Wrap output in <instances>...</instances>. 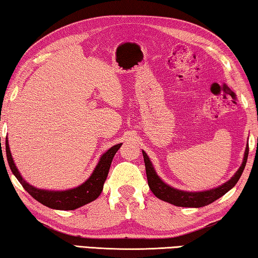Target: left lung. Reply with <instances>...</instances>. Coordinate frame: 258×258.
<instances>
[{"instance_id":"obj_1","label":"left lung","mask_w":258,"mask_h":258,"mask_svg":"<svg viewBox=\"0 0 258 258\" xmlns=\"http://www.w3.org/2000/svg\"><path fill=\"white\" fill-rule=\"evenodd\" d=\"M248 152H249V148H248V145H247L246 150H244L242 164L240 165L238 171L234 173V175L231 177L228 182H225L223 184L218 185L216 187H213L211 190L192 192V191L178 190V189H175V187L168 185L167 183H165L158 176V174L156 173L154 165H152V163L150 161L149 157H148L146 152L142 150L143 158H145L148 184H149L150 190L154 192L156 197L159 198L160 200H163V202L172 204L174 206L194 207V208L207 206V205L215 202V200H217L218 198H221L222 196H224L226 192L230 191L235 184H237V182L239 181V178L243 172L244 166H246Z\"/></svg>"}]
</instances>
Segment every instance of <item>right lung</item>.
<instances>
[{"instance_id": "obj_1", "label": "right lung", "mask_w": 258, "mask_h": 258, "mask_svg": "<svg viewBox=\"0 0 258 258\" xmlns=\"http://www.w3.org/2000/svg\"><path fill=\"white\" fill-rule=\"evenodd\" d=\"M120 146L121 143L113 146L110 149L101 155L97 166H95L94 171L84 183H82L81 185H78L76 187H73V189L59 191L38 189V187H35L26 182L23 176H21L18 168H17L14 158H12L10 148H9L8 137L6 140L8 163L9 166H10L12 173H14V175L18 178L20 184L23 185L24 189L27 191L34 199H36L38 203H41L42 205H44V206L49 208L58 209V211H74V209L80 208L86 204L93 202V200L97 199L99 196L101 195L103 184L107 180L112 158L113 156L116 155V152L118 151Z\"/></svg>"}]
</instances>
